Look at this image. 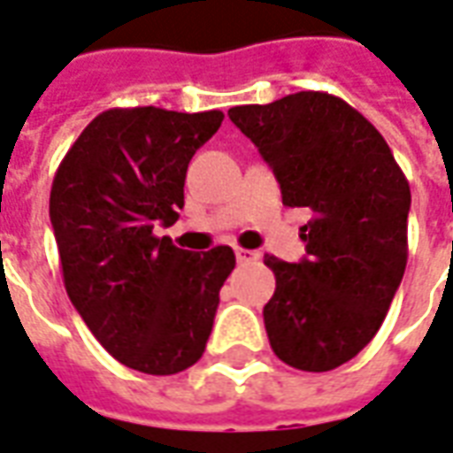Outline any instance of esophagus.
<instances>
[{
	"label": "esophagus",
	"instance_id": "esophagus-1",
	"mask_svg": "<svg viewBox=\"0 0 453 453\" xmlns=\"http://www.w3.org/2000/svg\"><path fill=\"white\" fill-rule=\"evenodd\" d=\"M261 258V253L251 251V249H242V246H236V261L239 263H253Z\"/></svg>",
	"mask_w": 453,
	"mask_h": 453
}]
</instances>
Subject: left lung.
Segmentation results:
<instances>
[{
	"instance_id": "8db88e82",
	"label": "left lung",
	"mask_w": 453,
	"mask_h": 453,
	"mask_svg": "<svg viewBox=\"0 0 453 453\" xmlns=\"http://www.w3.org/2000/svg\"><path fill=\"white\" fill-rule=\"evenodd\" d=\"M229 119L273 168L283 204L312 211L303 261L263 258L275 273L268 342L293 368L332 371L373 339L400 288L407 178L373 124L334 95L297 92L232 107Z\"/></svg>"
}]
</instances>
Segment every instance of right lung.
Masks as SVG:
<instances>
[{"label": "right lung", "instance_id": "obj_1", "mask_svg": "<svg viewBox=\"0 0 453 453\" xmlns=\"http://www.w3.org/2000/svg\"><path fill=\"white\" fill-rule=\"evenodd\" d=\"M224 114L107 109L58 165L50 188L67 297L119 364L173 375L200 361L219 290L236 265L229 246L190 253L156 226L178 221L185 173Z\"/></svg>", "mask_w": 453, "mask_h": 453}]
</instances>
